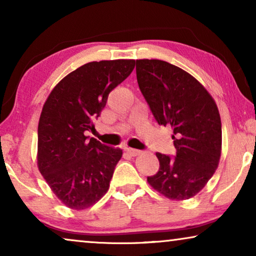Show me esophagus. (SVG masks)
I'll list each match as a JSON object with an SVG mask.
<instances>
[{
  "label": "esophagus",
  "instance_id": "obj_1",
  "mask_svg": "<svg viewBox=\"0 0 256 256\" xmlns=\"http://www.w3.org/2000/svg\"><path fill=\"white\" fill-rule=\"evenodd\" d=\"M124 152H127V154H129V155L130 156H136V155H138L140 152V150H138V149H132V148H128V146H126L124 148Z\"/></svg>",
  "mask_w": 256,
  "mask_h": 256
}]
</instances>
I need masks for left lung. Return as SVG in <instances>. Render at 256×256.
<instances>
[{
    "label": "left lung",
    "instance_id": "8db88e82",
    "mask_svg": "<svg viewBox=\"0 0 256 256\" xmlns=\"http://www.w3.org/2000/svg\"><path fill=\"white\" fill-rule=\"evenodd\" d=\"M138 87L160 126H171L174 157L157 152L160 169L152 186L174 200L198 194L218 168L222 121L218 107L191 74L158 59L136 60Z\"/></svg>",
    "mask_w": 256,
    "mask_h": 256
}]
</instances>
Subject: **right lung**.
<instances>
[{
  "label": "right lung",
  "mask_w": 256,
  "mask_h": 256,
  "mask_svg": "<svg viewBox=\"0 0 256 256\" xmlns=\"http://www.w3.org/2000/svg\"><path fill=\"white\" fill-rule=\"evenodd\" d=\"M134 68L132 59L87 62L62 79L45 101L38 124V169L70 208H90L110 188L122 150L86 132L96 130L92 120Z\"/></svg>",
  "instance_id": "1"
}]
</instances>
